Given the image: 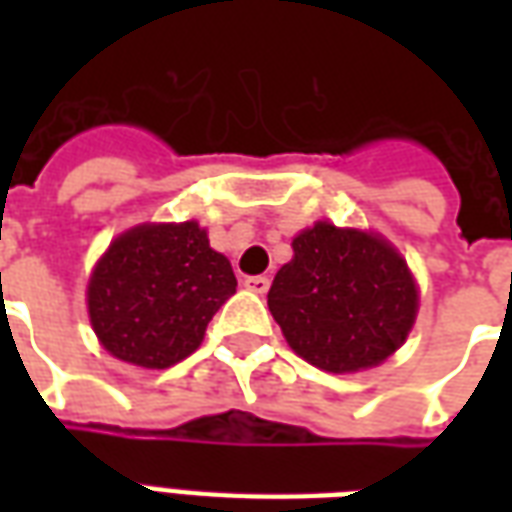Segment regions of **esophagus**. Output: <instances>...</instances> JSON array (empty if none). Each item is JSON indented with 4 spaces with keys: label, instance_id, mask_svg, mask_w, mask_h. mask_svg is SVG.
Instances as JSON below:
<instances>
[{
    "label": "esophagus",
    "instance_id": "esophagus-1",
    "mask_svg": "<svg viewBox=\"0 0 512 512\" xmlns=\"http://www.w3.org/2000/svg\"><path fill=\"white\" fill-rule=\"evenodd\" d=\"M244 285L249 290H252V293H260V296H263V293H266V290L271 288V279L263 277V274H260V277H246Z\"/></svg>",
    "mask_w": 512,
    "mask_h": 512
}]
</instances>
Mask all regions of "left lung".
<instances>
[{"mask_svg":"<svg viewBox=\"0 0 512 512\" xmlns=\"http://www.w3.org/2000/svg\"><path fill=\"white\" fill-rule=\"evenodd\" d=\"M268 310L301 359L356 373L403 345L417 318V285L378 235L318 222L293 238V260L277 271Z\"/></svg>","mask_w":512,"mask_h":512,"instance_id":"left-lung-1","label":"left lung"}]
</instances>
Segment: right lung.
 Returning <instances> with one entry per match:
<instances>
[{
	"mask_svg": "<svg viewBox=\"0 0 512 512\" xmlns=\"http://www.w3.org/2000/svg\"><path fill=\"white\" fill-rule=\"evenodd\" d=\"M235 285L230 260L213 252L197 222L142 224L95 266L87 307L109 354L164 370L197 351Z\"/></svg>",
	"mask_w": 512,
	"mask_h": 512,
	"instance_id": "add662e5",
	"label": "right lung"
}]
</instances>
